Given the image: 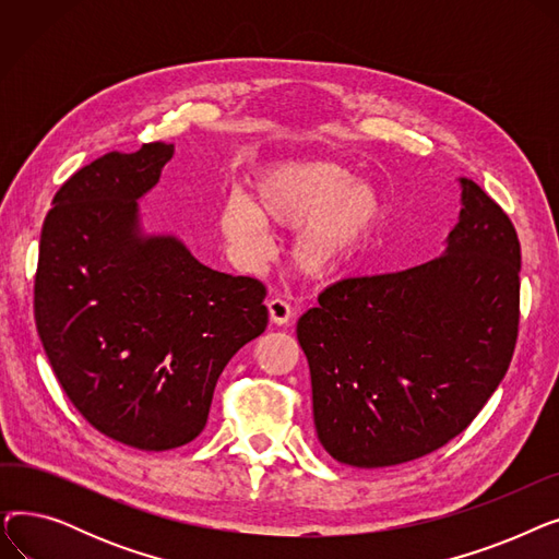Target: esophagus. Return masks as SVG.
Returning <instances> with one entry per match:
<instances>
[{
  "instance_id": "esophagus-1",
  "label": "esophagus",
  "mask_w": 559,
  "mask_h": 559,
  "mask_svg": "<svg viewBox=\"0 0 559 559\" xmlns=\"http://www.w3.org/2000/svg\"><path fill=\"white\" fill-rule=\"evenodd\" d=\"M267 308H270L272 324H276V326H283V324H287V321L292 319V308H289V304H287L285 299H281V297L270 299V301H267Z\"/></svg>"
}]
</instances>
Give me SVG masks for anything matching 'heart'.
Wrapping results in <instances>:
<instances>
[{
	"label": "heart",
	"mask_w": 559,
	"mask_h": 559,
	"mask_svg": "<svg viewBox=\"0 0 559 559\" xmlns=\"http://www.w3.org/2000/svg\"><path fill=\"white\" fill-rule=\"evenodd\" d=\"M383 199L367 181L331 160L283 163L264 171L253 199L230 194L219 211V230L242 258L267 251L262 224L297 228L289 245L295 267L326 281L342 274L369 247L383 224Z\"/></svg>",
	"instance_id": "1"
}]
</instances>
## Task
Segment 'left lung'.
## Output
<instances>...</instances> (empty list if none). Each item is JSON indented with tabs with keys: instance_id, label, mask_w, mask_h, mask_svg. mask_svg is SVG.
<instances>
[{
	"instance_id": "left-lung-1",
	"label": "left lung",
	"mask_w": 559,
	"mask_h": 559,
	"mask_svg": "<svg viewBox=\"0 0 559 559\" xmlns=\"http://www.w3.org/2000/svg\"><path fill=\"white\" fill-rule=\"evenodd\" d=\"M444 253L396 274L344 278L301 314L321 447L378 468L460 435L501 383L519 333L521 247L510 217L460 179Z\"/></svg>"
}]
</instances>
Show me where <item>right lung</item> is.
Returning a JSON list of instances; mask_svg holds the SVG:
<instances>
[{
  "label": "right lung",
  "instance_id": "add662e5",
  "mask_svg": "<svg viewBox=\"0 0 559 559\" xmlns=\"http://www.w3.org/2000/svg\"><path fill=\"white\" fill-rule=\"evenodd\" d=\"M174 144L110 152L56 192L40 235L36 326L74 407L140 451L205 428L217 378L267 329V289L201 264L176 235H146L138 199Z\"/></svg>",
  "mask_w": 559,
  "mask_h": 559
}]
</instances>
